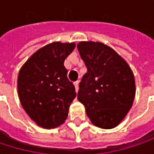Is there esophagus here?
Here are the masks:
<instances>
[{"label":"esophagus","mask_w":154,"mask_h":154,"mask_svg":"<svg viewBox=\"0 0 154 154\" xmlns=\"http://www.w3.org/2000/svg\"><path fill=\"white\" fill-rule=\"evenodd\" d=\"M78 84H79V82H78V81L74 82V85H75V88H76V92L78 91Z\"/></svg>","instance_id":"obj_1"}]
</instances>
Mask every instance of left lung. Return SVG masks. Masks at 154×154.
<instances>
[{
  "instance_id": "1",
  "label": "left lung",
  "mask_w": 154,
  "mask_h": 154,
  "mask_svg": "<svg viewBox=\"0 0 154 154\" xmlns=\"http://www.w3.org/2000/svg\"><path fill=\"white\" fill-rule=\"evenodd\" d=\"M77 50L87 68L79 83L77 99L94 126L113 128L134 103V74L126 60L103 43L80 42Z\"/></svg>"
}]
</instances>
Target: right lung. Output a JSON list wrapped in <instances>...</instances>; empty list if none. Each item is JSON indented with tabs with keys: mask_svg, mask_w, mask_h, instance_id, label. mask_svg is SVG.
Returning <instances> with one entry per match:
<instances>
[{
	"mask_svg": "<svg viewBox=\"0 0 154 154\" xmlns=\"http://www.w3.org/2000/svg\"><path fill=\"white\" fill-rule=\"evenodd\" d=\"M75 47V43L49 44L36 51L19 70L17 94L21 105L44 128L63 124L77 95L64 67V60Z\"/></svg>",
	"mask_w": 154,
	"mask_h": 154,
	"instance_id": "add662e5",
	"label": "right lung"
}]
</instances>
